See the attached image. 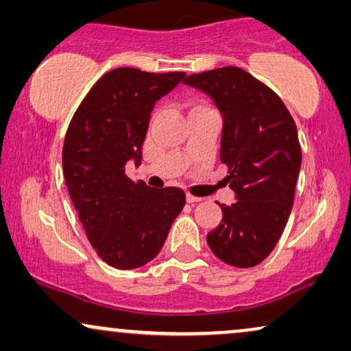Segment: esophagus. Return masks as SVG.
I'll return each mask as SVG.
<instances>
[{"label":"esophagus","instance_id":"esophagus-1","mask_svg":"<svg viewBox=\"0 0 351 351\" xmlns=\"http://www.w3.org/2000/svg\"><path fill=\"white\" fill-rule=\"evenodd\" d=\"M198 201H201V198H198V196H193V195H186V203L193 204V203H198Z\"/></svg>","mask_w":351,"mask_h":351}]
</instances>
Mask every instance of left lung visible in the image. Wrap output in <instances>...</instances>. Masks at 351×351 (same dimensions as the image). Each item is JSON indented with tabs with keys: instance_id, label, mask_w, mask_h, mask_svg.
<instances>
[{
	"instance_id": "left-lung-1",
	"label": "left lung",
	"mask_w": 351,
	"mask_h": 351,
	"mask_svg": "<svg viewBox=\"0 0 351 351\" xmlns=\"http://www.w3.org/2000/svg\"><path fill=\"white\" fill-rule=\"evenodd\" d=\"M222 114L220 161L234 191L222 208V222L208 233L220 261L233 267L258 265L276 246L294 203L302 152L297 128L282 100L238 66L186 76Z\"/></svg>"
}]
</instances>
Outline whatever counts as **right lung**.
Wrapping results in <instances>:
<instances>
[{
	"label": "right lung",
	"instance_id": "right-lung-1",
	"mask_svg": "<svg viewBox=\"0 0 351 351\" xmlns=\"http://www.w3.org/2000/svg\"><path fill=\"white\" fill-rule=\"evenodd\" d=\"M184 78V71L114 69L93 86L66 129L62 166L70 198L95 252L119 270L155 258L185 206L180 189L134 184L124 172L128 161L141 165L156 100Z\"/></svg>",
	"mask_w": 351,
	"mask_h": 351
}]
</instances>
